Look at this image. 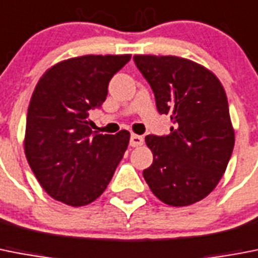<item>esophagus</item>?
<instances>
[{"label":"esophagus","mask_w":258,"mask_h":258,"mask_svg":"<svg viewBox=\"0 0 258 258\" xmlns=\"http://www.w3.org/2000/svg\"><path fill=\"white\" fill-rule=\"evenodd\" d=\"M143 143H144L143 136L136 135V134H133V135H131V139H130V146L131 147H140Z\"/></svg>","instance_id":"1"}]
</instances>
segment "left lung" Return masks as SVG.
Returning a JSON list of instances; mask_svg holds the SVG:
<instances>
[{
	"label": "left lung",
	"instance_id": "1",
	"mask_svg": "<svg viewBox=\"0 0 258 258\" xmlns=\"http://www.w3.org/2000/svg\"><path fill=\"white\" fill-rule=\"evenodd\" d=\"M155 93L160 114L170 116L166 136H146L153 162L143 176L161 202L189 206L219 183L235 146L228 101L211 71L178 56L135 55Z\"/></svg>",
	"mask_w": 258,
	"mask_h": 258
}]
</instances>
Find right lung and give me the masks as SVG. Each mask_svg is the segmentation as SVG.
<instances>
[{
	"instance_id": "obj_1",
	"label": "right lung",
	"mask_w": 258,
	"mask_h": 258,
	"mask_svg": "<svg viewBox=\"0 0 258 258\" xmlns=\"http://www.w3.org/2000/svg\"><path fill=\"white\" fill-rule=\"evenodd\" d=\"M131 55H85L47 69L27 111L25 153L49 197L68 206L96 201L111 181L130 143V133L94 134L89 111L107 96L111 77Z\"/></svg>"
}]
</instances>
